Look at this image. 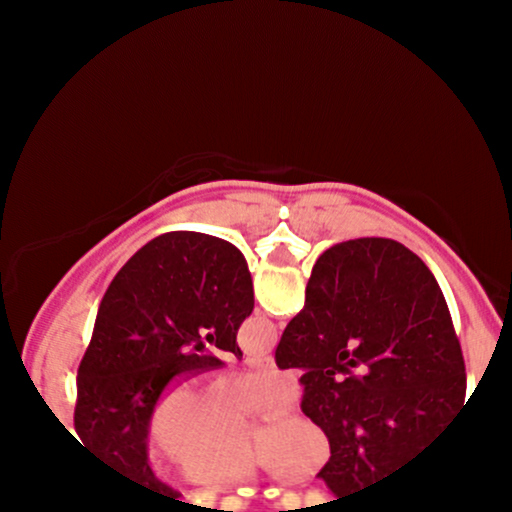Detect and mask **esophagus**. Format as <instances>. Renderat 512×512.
I'll return each instance as SVG.
<instances>
[{
  "instance_id": "34e87169",
  "label": "esophagus",
  "mask_w": 512,
  "mask_h": 512,
  "mask_svg": "<svg viewBox=\"0 0 512 512\" xmlns=\"http://www.w3.org/2000/svg\"><path fill=\"white\" fill-rule=\"evenodd\" d=\"M250 368H274V356H250L245 358Z\"/></svg>"
}]
</instances>
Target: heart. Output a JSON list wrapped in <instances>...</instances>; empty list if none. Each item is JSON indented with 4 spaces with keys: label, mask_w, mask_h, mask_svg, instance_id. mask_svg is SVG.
Returning <instances> with one entry per match:
<instances>
[{
    "label": "heart",
    "mask_w": 512,
    "mask_h": 512,
    "mask_svg": "<svg viewBox=\"0 0 512 512\" xmlns=\"http://www.w3.org/2000/svg\"><path fill=\"white\" fill-rule=\"evenodd\" d=\"M291 375L262 373L221 378L207 390L202 378L178 380L156 399L146 424L154 460L175 479L202 489L255 481L274 472L286 481L315 477L330 460V438L308 416L281 414L248 436V414H274L296 402Z\"/></svg>",
    "instance_id": "heart-1"
}]
</instances>
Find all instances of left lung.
I'll return each mask as SVG.
<instances>
[{
    "instance_id": "obj_1",
    "label": "left lung",
    "mask_w": 512,
    "mask_h": 512,
    "mask_svg": "<svg viewBox=\"0 0 512 512\" xmlns=\"http://www.w3.org/2000/svg\"><path fill=\"white\" fill-rule=\"evenodd\" d=\"M252 308L248 262L207 233H163L115 274L81 358L74 409L81 443L113 477L144 496L178 498L149 467L151 409L170 380L223 366L207 346L243 356L236 334Z\"/></svg>"
}]
</instances>
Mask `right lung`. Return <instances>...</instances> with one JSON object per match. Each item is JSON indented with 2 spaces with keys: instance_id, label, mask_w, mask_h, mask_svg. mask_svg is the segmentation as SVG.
<instances>
[{
  "instance_id": "obj_1",
  "label": "right lung",
  "mask_w": 512,
  "mask_h": 512,
  "mask_svg": "<svg viewBox=\"0 0 512 512\" xmlns=\"http://www.w3.org/2000/svg\"><path fill=\"white\" fill-rule=\"evenodd\" d=\"M274 358L281 370H303L301 409L330 438L317 477L337 501L366 496L424 457L467 409L464 358L443 291L390 238L322 252Z\"/></svg>"
}]
</instances>
